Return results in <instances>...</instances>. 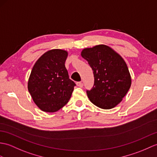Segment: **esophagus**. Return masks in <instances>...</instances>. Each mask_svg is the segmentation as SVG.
<instances>
[{
	"mask_svg": "<svg viewBox=\"0 0 157 157\" xmlns=\"http://www.w3.org/2000/svg\"><path fill=\"white\" fill-rule=\"evenodd\" d=\"M76 84H77V86H78V87H83V83L82 82H77V83H76Z\"/></svg>",
	"mask_w": 157,
	"mask_h": 157,
	"instance_id": "1",
	"label": "esophagus"
}]
</instances>
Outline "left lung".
<instances>
[{
  "label": "left lung",
  "mask_w": 157,
  "mask_h": 157,
  "mask_svg": "<svg viewBox=\"0 0 157 157\" xmlns=\"http://www.w3.org/2000/svg\"><path fill=\"white\" fill-rule=\"evenodd\" d=\"M82 57L94 71V85L87 90L90 100L100 108L116 106L131 86V77L123 58L111 47L98 45L82 50Z\"/></svg>",
  "instance_id": "8db88e82"
}]
</instances>
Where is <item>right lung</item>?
<instances>
[{"mask_svg": "<svg viewBox=\"0 0 157 157\" xmlns=\"http://www.w3.org/2000/svg\"><path fill=\"white\" fill-rule=\"evenodd\" d=\"M67 55L65 50H49L39 58L32 69L28 90L43 112L58 111L71 96L75 83L69 78L65 66Z\"/></svg>", "mask_w": 157, "mask_h": 157, "instance_id": "right-lung-1", "label": "right lung"}]
</instances>
